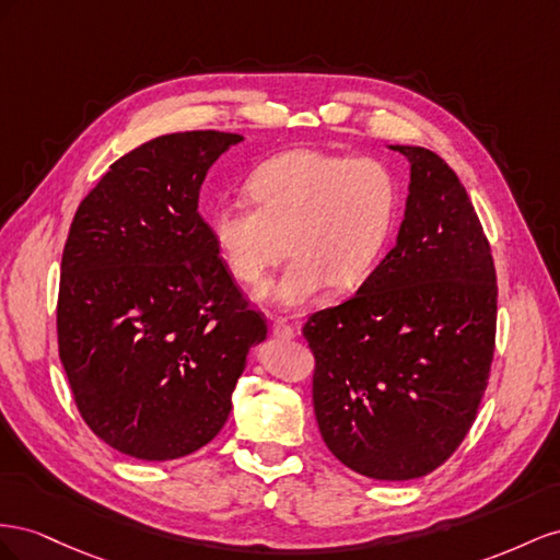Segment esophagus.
<instances>
[{
	"instance_id": "obj_1",
	"label": "esophagus",
	"mask_w": 560,
	"mask_h": 560,
	"mask_svg": "<svg viewBox=\"0 0 560 560\" xmlns=\"http://www.w3.org/2000/svg\"><path fill=\"white\" fill-rule=\"evenodd\" d=\"M271 332H275V338L279 340L295 338V328L285 322V318H275V322H271Z\"/></svg>"
}]
</instances>
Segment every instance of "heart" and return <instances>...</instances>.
I'll return each mask as SVG.
<instances>
[{"instance_id":"heart-1","label":"heart","mask_w":560,"mask_h":560,"mask_svg":"<svg viewBox=\"0 0 560 560\" xmlns=\"http://www.w3.org/2000/svg\"><path fill=\"white\" fill-rule=\"evenodd\" d=\"M248 201L211 215L213 244L230 275L262 293L271 271L293 255L275 289L285 310L310 305L332 283L357 289L385 255L401 209L394 171L373 156L291 150L267 159L246 180Z\"/></svg>"}]
</instances>
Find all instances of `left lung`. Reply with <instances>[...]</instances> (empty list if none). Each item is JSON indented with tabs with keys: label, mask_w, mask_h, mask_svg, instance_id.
Listing matches in <instances>:
<instances>
[{
	"label": "left lung",
	"mask_w": 560,
	"mask_h": 560,
	"mask_svg": "<svg viewBox=\"0 0 560 560\" xmlns=\"http://www.w3.org/2000/svg\"><path fill=\"white\" fill-rule=\"evenodd\" d=\"M410 162L396 246L361 289L310 316L318 431L345 467L410 481L448 459L488 387L498 277L467 189L439 154Z\"/></svg>",
	"instance_id": "8db88e82"
}]
</instances>
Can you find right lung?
<instances>
[{
  "instance_id": "add662e5",
  "label": "right lung",
  "mask_w": 560,
  "mask_h": 560,
  "mask_svg": "<svg viewBox=\"0 0 560 560\" xmlns=\"http://www.w3.org/2000/svg\"><path fill=\"white\" fill-rule=\"evenodd\" d=\"M244 136H159L79 203L60 262L58 354L84 422L148 462L213 441L267 338L199 213L206 173Z\"/></svg>"
}]
</instances>
